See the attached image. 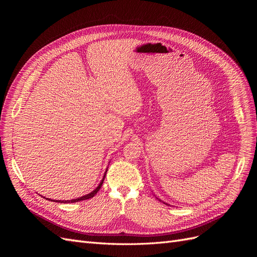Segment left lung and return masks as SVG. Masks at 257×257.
Listing matches in <instances>:
<instances>
[{
    "instance_id": "left-lung-1",
    "label": "left lung",
    "mask_w": 257,
    "mask_h": 257,
    "mask_svg": "<svg viewBox=\"0 0 257 257\" xmlns=\"http://www.w3.org/2000/svg\"><path fill=\"white\" fill-rule=\"evenodd\" d=\"M156 198H157V197H156ZM157 199H158V198H157ZM158 200H159V201H160V202H161V200H160V199H158ZM164 203H165V204H167V205H170V204H168V203H166V202H164Z\"/></svg>"
}]
</instances>
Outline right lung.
<instances>
[{
    "label": "right lung",
    "mask_w": 257,
    "mask_h": 257,
    "mask_svg": "<svg viewBox=\"0 0 257 257\" xmlns=\"http://www.w3.org/2000/svg\"><path fill=\"white\" fill-rule=\"evenodd\" d=\"M106 172H107V169H106V171H105V173H104V176H103V178H102V180H101V182L99 183V185L94 188V190L91 192V193H89V194H87V195H84V196H82V197H79V198H77V199H72V200H63V201H61V200H51V199H49V198H47V200H51V201H54V202H60V203H74V202H79V201H83V200H87V199H90V198H92L94 195H96L99 191H100V188H101V186H102V184H103V181H104V179H105V176H106Z\"/></svg>",
    "instance_id": "obj_1"
}]
</instances>
